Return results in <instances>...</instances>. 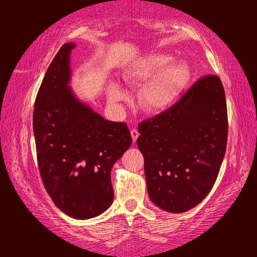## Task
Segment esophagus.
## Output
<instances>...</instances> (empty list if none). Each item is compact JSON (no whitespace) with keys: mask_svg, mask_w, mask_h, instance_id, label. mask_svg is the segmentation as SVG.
Returning a JSON list of instances; mask_svg holds the SVG:
<instances>
[{"mask_svg":"<svg viewBox=\"0 0 257 257\" xmlns=\"http://www.w3.org/2000/svg\"><path fill=\"white\" fill-rule=\"evenodd\" d=\"M130 134H132L133 141H134V143H136V140H137V139H138V137H139V133H138V130L132 129V130H130Z\"/></svg>","mask_w":257,"mask_h":257,"instance_id":"1","label":"esophagus"}]
</instances>
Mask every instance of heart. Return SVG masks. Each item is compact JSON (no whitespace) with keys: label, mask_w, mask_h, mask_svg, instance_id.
<instances>
[{"label":"heart","mask_w":257,"mask_h":257,"mask_svg":"<svg viewBox=\"0 0 257 257\" xmlns=\"http://www.w3.org/2000/svg\"><path fill=\"white\" fill-rule=\"evenodd\" d=\"M172 56L163 53H151L128 63L122 72V79L128 86H140L150 79L138 96L143 110L156 113L171 107L191 80V68L182 62H173ZM108 99L118 102L123 99L120 87L110 83L107 88Z\"/></svg>","instance_id":"heart-1"}]
</instances>
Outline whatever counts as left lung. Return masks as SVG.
Instances as JSON below:
<instances>
[{"instance_id": "1", "label": "left lung", "mask_w": 257, "mask_h": 257, "mask_svg": "<svg viewBox=\"0 0 257 257\" xmlns=\"http://www.w3.org/2000/svg\"><path fill=\"white\" fill-rule=\"evenodd\" d=\"M151 201L182 213L209 194L227 143V109L221 79H199L176 105L138 125Z\"/></svg>"}]
</instances>
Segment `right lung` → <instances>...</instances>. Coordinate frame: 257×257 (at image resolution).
Segmentation results:
<instances>
[{
	"mask_svg": "<svg viewBox=\"0 0 257 257\" xmlns=\"http://www.w3.org/2000/svg\"><path fill=\"white\" fill-rule=\"evenodd\" d=\"M74 47L64 44L47 68L35 99L33 130L47 193L65 214L87 220L111 205V168L133 139L124 122L106 120L74 94Z\"/></svg>",
	"mask_w": 257,
	"mask_h": 257,
	"instance_id": "1",
	"label": "right lung"
}]
</instances>
